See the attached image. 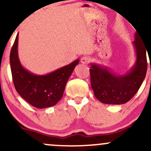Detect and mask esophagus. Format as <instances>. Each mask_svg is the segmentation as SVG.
Here are the masks:
<instances>
[{
	"instance_id": "1",
	"label": "esophagus",
	"mask_w": 151,
	"mask_h": 151,
	"mask_svg": "<svg viewBox=\"0 0 151 151\" xmlns=\"http://www.w3.org/2000/svg\"><path fill=\"white\" fill-rule=\"evenodd\" d=\"M89 62V58L86 56H83L82 58H81V62L84 65H87Z\"/></svg>"
}]
</instances>
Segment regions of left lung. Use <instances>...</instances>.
I'll use <instances>...</instances> for the list:
<instances>
[{"mask_svg": "<svg viewBox=\"0 0 151 151\" xmlns=\"http://www.w3.org/2000/svg\"><path fill=\"white\" fill-rule=\"evenodd\" d=\"M136 54L135 65L123 75L112 72L107 67L91 63V85L94 96L101 103L123 104L131 99L141 87L147 72L146 45L138 33L133 42ZM148 52V50H147Z\"/></svg>", "mask_w": 151, "mask_h": 151, "instance_id": "obj_1", "label": "left lung"}]
</instances>
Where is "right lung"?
Masks as SVG:
<instances>
[{"label":"right lung","instance_id":"right-lung-1","mask_svg":"<svg viewBox=\"0 0 151 151\" xmlns=\"http://www.w3.org/2000/svg\"><path fill=\"white\" fill-rule=\"evenodd\" d=\"M18 34L10 55V69L15 89L26 101L35 108L53 106L62 99L66 84L79 60L49 74L37 75L22 66L18 58Z\"/></svg>","mask_w":151,"mask_h":151}]
</instances>
